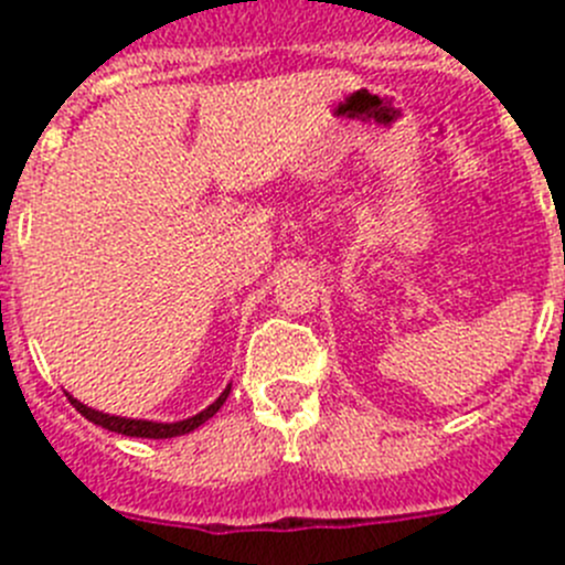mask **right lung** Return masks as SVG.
<instances>
[{
  "label": "right lung",
  "mask_w": 565,
  "mask_h": 565,
  "mask_svg": "<svg viewBox=\"0 0 565 565\" xmlns=\"http://www.w3.org/2000/svg\"><path fill=\"white\" fill-rule=\"evenodd\" d=\"M228 393H232V384H228L226 391L221 393V396L214 398L212 404H209L206 411H201L198 416L192 418H183V422H147V418H124V416H109V413H102V411H93V407H87V404H82L78 398H73L67 393L70 404L76 407L78 413H82L87 422L98 424V427H104V430L109 433H121V436H129V438H174V436H186V433L198 430L203 422H209V418L214 416V413L221 411L223 402L228 398Z\"/></svg>",
  "instance_id": "1"
}]
</instances>
